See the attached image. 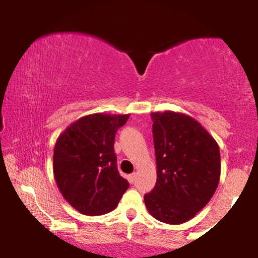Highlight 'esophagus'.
I'll list each match as a JSON object with an SVG mask.
<instances>
[{"label": "esophagus", "instance_id": "1", "mask_svg": "<svg viewBox=\"0 0 258 258\" xmlns=\"http://www.w3.org/2000/svg\"><path fill=\"white\" fill-rule=\"evenodd\" d=\"M136 178H137V173H132V174H130V176H128V180H130V183H135V182H136Z\"/></svg>", "mask_w": 258, "mask_h": 258}]
</instances>
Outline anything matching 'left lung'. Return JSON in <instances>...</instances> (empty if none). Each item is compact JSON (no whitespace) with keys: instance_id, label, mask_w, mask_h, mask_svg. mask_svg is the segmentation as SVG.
<instances>
[{"instance_id":"1","label":"left lung","mask_w":258,"mask_h":258,"mask_svg":"<svg viewBox=\"0 0 258 258\" xmlns=\"http://www.w3.org/2000/svg\"><path fill=\"white\" fill-rule=\"evenodd\" d=\"M156 183L147 210L167 224L195 217L214 197L221 177L220 147L199 121L183 112H152Z\"/></svg>"}]
</instances>
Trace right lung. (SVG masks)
<instances>
[{"label":"right lung","instance_id":"1","mask_svg":"<svg viewBox=\"0 0 258 258\" xmlns=\"http://www.w3.org/2000/svg\"><path fill=\"white\" fill-rule=\"evenodd\" d=\"M128 117L130 114H90L59 135L53 173L63 198L80 214H108L130 186L117 171L114 152L115 133Z\"/></svg>","mask_w":258,"mask_h":258}]
</instances>
